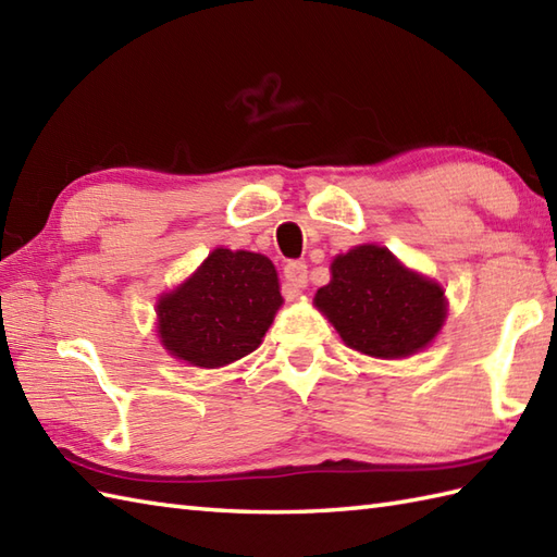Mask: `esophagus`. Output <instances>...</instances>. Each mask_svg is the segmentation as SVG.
<instances>
[{
	"mask_svg": "<svg viewBox=\"0 0 557 557\" xmlns=\"http://www.w3.org/2000/svg\"><path fill=\"white\" fill-rule=\"evenodd\" d=\"M285 280L294 292L304 289L306 285H309V265H306L304 260H289V263L285 265Z\"/></svg>",
	"mask_w": 557,
	"mask_h": 557,
	"instance_id": "1",
	"label": "esophagus"
}]
</instances>
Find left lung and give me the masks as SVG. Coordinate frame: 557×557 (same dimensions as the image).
I'll list each match as a JSON object with an SVG mask.
<instances>
[{
    "instance_id": "8db88e82",
    "label": "left lung",
    "mask_w": 557,
    "mask_h": 557,
    "mask_svg": "<svg viewBox=\"0 0 557 557\" xmlns=\"http://www.w3.org/2000/svg\"><path fill=\"white\" fill-rule=\"evenodd\" d=\"M313 304L347 347L377 359L423 349L445 321V292L407 270L387 248L366 244L333 260Z\"/></svg>"
}]
</instances>
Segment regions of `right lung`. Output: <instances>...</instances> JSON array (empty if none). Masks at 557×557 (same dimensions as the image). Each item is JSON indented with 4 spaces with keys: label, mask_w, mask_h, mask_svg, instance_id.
<instances>
[{
    "label": "right lung",
    "mask_w": 557,
    "mask_h": 557,
    "mask_svg": "<svg viewBox=\"0 0 557 557\" xmlns=\"http://www.w3.org/2000/svg\"><path fill=\"white\" fill-rule=\"evenodd\" d=\"M280 306L277 272L265 256L215 248L158 301L162 345L176 359L220 369L260 345Z\"/></svg>",
    "instance_id": "obj_1"
}]
</instances>
